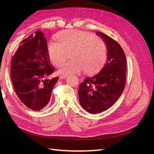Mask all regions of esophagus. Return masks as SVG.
<instances>
[{
  "label": "esophagus",
  "mask_w": 154,
  "mask_h": 154,
  "mask_svg": "<svg viewBox=\"0 0 154 154\" xmlns=\"http://www.w3.org/2000/svg\"><path fill=\"white\" fill-rule=\"evenodd\" d=\"M67 78V75H61L60 76V79H65Z\"/></svg>",
  "instance_id": "esophagus-1"
}]
</instances>
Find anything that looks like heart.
<instances>
[{
    "instance_id": "b5f03b06",
    "label": "heart",
    "mask_w": 154,
    "mask_h": 154,
    "mask_svg": "<svg viewBox=\"0 0 154 154\" xmlns=\"http://www.w3.org/2000/svg\"><path fill=\"white\" fill-rule=\"evenodd\" d=\"M57 42H49L47 53L50 62L59 66L66 61L67 54L71 60L58 69L59 74L80 72L93 73L104 63L106 47L104 42L91 34L77 31H63L57 36Z\"/></svg>"
}]
</instances>
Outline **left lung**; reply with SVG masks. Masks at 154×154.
I'll return each mask as SVG.
<instances>
[{"label":"left lung","mask_w":154,"mask_h":154,"mask_svg":"<svg viewBox=\"0 0 154 154\" xmlns=\"http://www.w3.org/2000/svg\"><path fill=\"white\" fill-rule=\"evenodd\" d=\"M96 34L106 45V62L98 73L86 77L78 90L81 106L91 114L106 110L119 99L124 90L127 71V60L121 45L101 32Z\"/></svg>","instance_id":"left-lung-1"}]
</instances>
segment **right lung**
<instances>
[{
  "mask_svg": "<svg viewBox=\"0 0 154 154\" xmlns=\"http://www.w3.org/2000/svg\"><path fill=\"white\" fill-rule=\"evenodd\" d=\"M46 48L43 32L37 30L21 42L11 61V78L16 94L27 107L36 111L48 104L58 80L48 78L54 68Z\"/></svg>",
  "mask_w": 154,
  "mask_h": 154,
  "instance_id": "add662e5",
  "label": "right lung"
}]
</instances>
